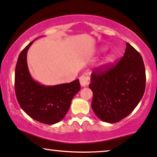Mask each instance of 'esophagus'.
<instances>
[{"mask_svg": "<svg viewBox=\"0 0 157 157\" xmlns=\"http://www.w3.org/2000/svg\"><path fill=\"white\" fill-rule=\"evenodd\" d=\"M79 81H80L81 86L84 87L88 86L89 84V83H90V78H89V76H86V75H82L79 78Z\"/></svg>", "mask_w": 157, "mask_h": 157, "instance_id": "obj_1", "label": "esophagus"}]
</instances>
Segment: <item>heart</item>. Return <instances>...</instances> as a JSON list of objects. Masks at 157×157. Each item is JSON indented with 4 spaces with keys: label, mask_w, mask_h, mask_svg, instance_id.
I'll use <instances>...</instances> for the list:
<instances>
[{
    "label": "heart",
    "mask_w": 157,
    "mask_h": 157,
    "mask_svg": "<svg viewBox=\"0 0 157 157\" xmlns=\"http://www.w3.org/2000/svg\"><path fill=\"white\" fill-rule=\"evenodd\" d=\"M113 61V56H107V58L105 59V63L106 64H108V63H110Z\"/></svg>",
    "instance_id": "1"
}]
</instances>
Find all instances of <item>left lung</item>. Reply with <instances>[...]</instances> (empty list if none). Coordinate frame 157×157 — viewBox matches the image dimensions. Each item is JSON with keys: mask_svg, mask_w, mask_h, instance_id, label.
I'll return each instance as SVG.
<instances>
[{"mask_svg": "<svg viewBox=\"0 0 157 157\" xmlns=\"http://www.w3.org/2000/svg\"><path fill=\"white\" fill-rule=\"evenodd\" d=\"M89 88L93 91L91 107L104 122L114 123L131 114L143 97L146 71L143 58L129 43L115 65L95 68Z\"/></svg>", "mask_w": 157, "mask_h": 157, "instance_id": "8db88e82", "label": "left lung"}]
</instances>
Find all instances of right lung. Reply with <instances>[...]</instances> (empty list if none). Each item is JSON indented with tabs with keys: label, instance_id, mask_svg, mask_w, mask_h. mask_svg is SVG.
<instances>
[{
	"label": "right lung",
	"instance_id": "1",
	"mask_svg": "<svg viewBox=\"0 0 157 157\" xmlns=\"http://www.w3.org/2000/svg\"><path fill=\"white\" fill-rule=\"evenodd\" d=\"M34 41L21 52L15 69V93L21 109L35 121L48 125L60 121L71 100L80 90L78 79L56 86H44L32 78L26 62L27 51Z\"/></svg>",
	"mask_w": 157,
	"mask_h": 157
}]
</instances>
